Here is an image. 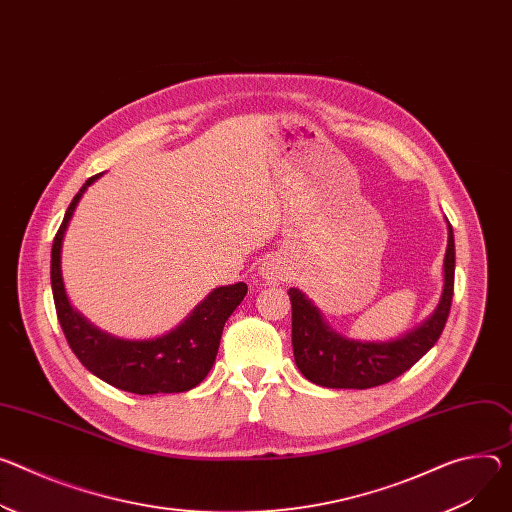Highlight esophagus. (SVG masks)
Returning <instances> with one entry per match:
<instances>
[{"instance_id":"1","label":"esophagus","mask_w":512,"mask_h":512,"mask_svg":"<svg viewBox=\"0 0 512 512\" xmlns=\"http://www.w3.org/2000/svg\"><path fill=\"white\" fill-rule=\"evenodd\" d=\"M259 275L267 284H280L288 280V265L280 255H271L259 267Z\"/></svg>"}]
</instances>
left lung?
<instances>
[{
	"label": "left lung",
	"mask_w": 512,
	"mask_h": 512,
	"mask_svg": "<svg viewBox=\"0 0 512 512\" xmlns=\"http://www.w3.org/2000/svg\"><path fill=\"white\" fill-rule=\"evenodd\" d=\"M453 275L455 241L453 228L447 222L439 304L418 327L390 341H357L337 333L302 290L290 288L292 347L302 376L316 386L353 390L382 386L402 376L441 337L453 298Z\"/></svg>",
	"instance_id": "1"
}]
</instances>
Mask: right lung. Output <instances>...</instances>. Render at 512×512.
<instances>
[{
    "mask_svg": "<svg viewBox=\"0 0 512 512\" xmlns=\"http://www.w3.org/2000/svg\"><path fill=\"white\" fill-rule=\"evenodd\" d=\"M89 177L67 208L51 251V286L61 329L77 359L106 384L132 394H173L196 388L212 369L224 322L247 296L239 282L212 290L175 329L153 339H122L91 324L69 302L61 253L73 212L94 181Z\"/></svg>",
    "mask_w": 512,
    "mask_h": 512,
    "instance_id": "right-lung-1",
    "label": "right lung"
}]
</instances>
